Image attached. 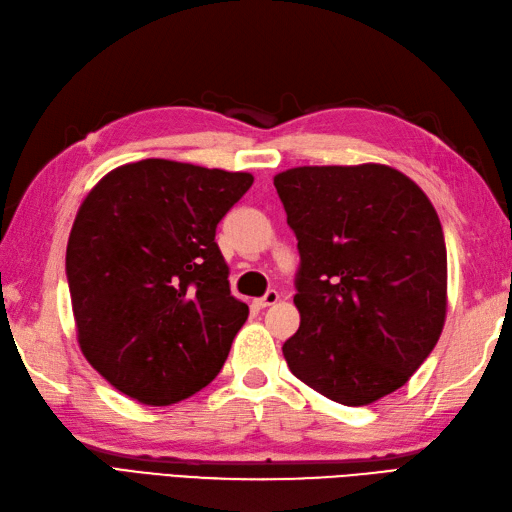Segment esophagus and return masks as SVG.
Masks as SVG:
<instances>
[{
  "instance_id": "1",
  "label": "esophagus",
  "mask_w": 512,
  "mask_h": 512,
  "mask_svg": "<svg viewBox=\"0 0 512 512\" xmlns=\"http://www.w3.org/2000/svg\"><path fill=\"white\" fill-rule=\"evenodd\" d=\"M279 298H281V294H279L277 290H268L264 296L255 300V307H259V309H266V307H270V305L277 303Z\"/></svg>"
}]
</instances>
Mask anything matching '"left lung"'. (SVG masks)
Segmentation results:
<instances>
[{
  "label": "left lung",
  "mask_w": 512,
  "mask_h": 512,
  "mask_svg": "<svg viewBox=\"0 0 512 512\" xmlns=\"http://www.w3.org/2000/svg\"><path fill=\"white\" fill-rule=\"evenodd\" d=\"M274 188L300 253V329L283 344L292 374L346 406L400 389L445 320L448 253L435 207L381 164L300 166Z\"/></svg>",
  "instance_id": "left-lung-1"
}]
</instances>
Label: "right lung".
Wrapping results in <instances>:
<instances>
[{
  "instance_id": "1",
  "label": "right lung",
  "mask_w": 512,
  "mask_h": 512,
  "mask_svg": "<svg viewBox=\"0 0 512 512\" xmlns=\"http://www.w3.org/2000/svg\"><path fill=\"white\" fill-rule=\"evenodd\" d=\"M253 175L168 160L103 177L75 216L67 281L88 363L125 396L166 406L209 385L248 307L216 227Z\"/></svg>"
}]
</instances>
